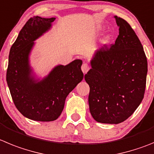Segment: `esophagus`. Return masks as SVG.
<instances>
[{
    "instance_id": "obj_1",
    "label": "esophagus",
    "mask_w": 154,
    "mask_h": 154,
    "mask_svg": "<svg viewBox=\"0 0 154 154\" xmlns=\"http://www.w3.org/2000/svg\"><path fill=\"white\" fill-rule=\"evenodd\" d=\"M90 69V67L87 63H83L82 66V71L83 72L84 74L87 73V72Z\"/></svg>"
}]
</instances>
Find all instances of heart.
Returning a JSON list of instances; mask_svg holds the SVG:
<instances>
[{
	"label": "heart",
	"instance_id": "obj_1",
	"mask_svg": "<svg viewBox=\"0 0 154 154\" xmlns=\"http://www.w3.org/2000/svg\"><path fill=\"white\" fill-rule=\"evenodd\" d=\"M111 39H112V36H111V35H108V36H107L104 39V40H103V43H105V44H106V45H108V44H110V43H111Z\"/></svg>",
	"mask_w": 154,
	"mask_h": 154
}]
</instances>
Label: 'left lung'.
Masks as SVG:
<instances>
[{"label":"left lung","mask_w":154,"mask_h":154,"mask_svg":"<svg viewBox=\"0 0 154 154\" xmlns=\"http://www.w3.org/2000/svg\"><path fill=\"white\" fill-rule=\"evenodd\" d=\"M119 35L114 44L95 52L91 69L85 75L89 85L91 116L100 123H121L143 98L147 60L141 43L125 20L115 16Z\"/></svg>","instance_id":"1"}]
</instances>
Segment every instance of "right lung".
<instances>
[{"label":"right lung","instance_id":"add662e5","mask_svg":"<svg viewBox=\"0 0 154 154\" xmlns=\"http://www.w3.org/2000/svg\"><path fill=\"white\" fill-rule=\"evenodd\" d=\"M56 18L28 20L9 53L7 82L15 106L23 115L37 121H53L61 115L70 91L82 80V61L57 66L41 81L35 80L29 65L34 40L49 29Z\"/></svg>","mask_w":154,"mask_h":154}]
</instances>
